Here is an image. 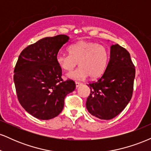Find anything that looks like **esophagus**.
<instances>
[{"label": "esophagus", "instance_id": "34e87169", "mask_svg": "<svg viewBox=\"0 0 151 151\" xmlns=\"http://www.w3.org/2000/svg\"><path fill=\"white\" fill-rule=\"evenodd\" d=\"M75 84H76V87L77 88V87H79V86H81L82 84H81V83H80V82H77V81H76Z\"/></svg>", "mask_w": 151, "mask_h": 151}]
</instances>
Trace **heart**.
<instances>
[{
  "label": "heart",
  "mask_w": 151,
  "mask_h": 151,
  "mask_svg": "<svg viewBox=\"0 0 151 151\" xmlns=\"http://www.w3.org/2000/svg\"><path fill=\"white\" fill-rule=\"evenodd\" d=\"M70 55L59 54L56 61L60 68L66 71L73 70L77 65V70L67 74L72 79L80 80L89 76L91 79L99 77L106 68L109 52L105 46L94 42L81 40L69 47Z\"/></svg>",
  "instance_id": "1"
}]
</instances>
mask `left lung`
<instances>
[{"label":"left lung","instance_id":"left-lung-1","mask_svg":"<svg viewBox=\"0 0 151 151\" xmlns=\"http://www.w3.org/2000/svg\"><path fill=\"white\" fill-rule=\"evenodd\" d=\"M135 67L129 52L119 45L110 48V59L104 73L90 83L86 102L88 111L102 120H110L124 110L132 97Z\"/></svg>","mask_w":151,"mask_h":151}]
</instances>
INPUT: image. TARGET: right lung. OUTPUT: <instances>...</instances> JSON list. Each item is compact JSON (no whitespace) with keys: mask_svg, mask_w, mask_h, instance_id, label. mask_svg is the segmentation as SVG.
Masks as SVG:
<instances>
[{"mask_svg":"<svg viewBox=\"0 0 151 151\" xmlns=\"http://www.w3.org/2000/svg\"><path fill=\"white\" fill-rule=\"evenodd\" d=\"M70 37L65 35L45 37L25 48L14 70L18 101L24 109L40 120H49L62 112L64 100L75 89L74 81L62 80L56 58Z\"/></svg>","mask_w":151,"mask_h":151,"instance_id":"1","label":"right lung"}]
</instances>
